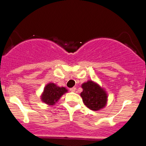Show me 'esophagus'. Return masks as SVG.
<instances>
[{"mask_svg":"<svg viewBox=\"0 0 146 146\" xmlns=\"http://www.w3.org/2000/svg\"><path fill=\"white\" fill-rule=\"evenodd\" d=\"M76 87H73V88H70V92H76Z\"/></svg>","mask_w":146,"mask_h":146,"instance_id":"1","label":"esophagus"}]
</instances>
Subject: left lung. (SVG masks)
<instances>
[{
  "label": "left lung",
  "instance_id": "1",
  "mask_svg": "<svg viewBox=\"0 0 146 146\" xmlns=\"http://www.w3.org/2000/svg\"><path fill=\"white\" fill-rule=\"evenodd\" d=\"M82 88L81 97L86 107L93 111H98L106 106L107 94L99 85L89 81L83 84Z\"/></svg>",
  "mask_w": 146,
  "mask_h": 146
}]
</instances>
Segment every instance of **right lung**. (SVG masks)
Returning a JSON list of instances; mask_svg holds the SVG:
<instances>
[{"mask_svg": "<svg viewBox=\"0 0 146 146\" xmlns=\"http://www.w3.org/2000/svg\"><path fill=\"white\" fill-rule=\"evenodd\" d=\"M65 87H59L54 84H48L44 88V91L41 96V100L43 102L48 105H54L58 101L64 93L67 92Z\"/></svg>", "mask_w": 146, "mask_h": 146, "instance_id": "add662e5", "label": "right lung"}]
</instances>
